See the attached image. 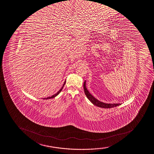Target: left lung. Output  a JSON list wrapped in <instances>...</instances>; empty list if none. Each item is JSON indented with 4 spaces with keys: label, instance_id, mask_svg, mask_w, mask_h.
<instances>
[{
    "label": "left lung",
    "instance_id": "8db88e82",
    "mask_svg": "<svg viewBox=\"0 0 154 154\" xmlns=\"http://www.w3.org/2000/svg\"><path fill=\"white\" fill-rule=\"evenodd\" d=\"M84 89L85 95L87 97L91 102L93 104L96 106H98L101 108H109L119 106L120 105H121V104H117H117L116 103V104L115 103H113V104L109 103L108 104V103H103L99 101L97 99H96L94 97V96L91 95V94H90V92H89L88 90H87L86 86V81H85L84 83Z\"/></svg>",
    "mask_w": 154,
    "mask_h": 154
}]
</instances>
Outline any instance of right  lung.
<instances>
[{
	"mask_svg": "<svg viewBox=\"0 0 154 154\" xmlns=\"http://www.w3.org/2000/svg\"><path fill=\"white\" fill-rule=\"evenodd\" d=\"M66 83V80L65 81V82H64V84H63V86H62V88H61V89H60V90H59L58 91V92H57V94H54V95H53V96H52L51 97H47V98H43V99H45V100H47V99H52V98H54V97H57V95H58V94H60V91H62V89H63V87H64V85H65V84Z\"/></svg>",
	"mask_w": 154,
	"mask_h": 154,
	"instance_id": "right-lung-1",
	"label": "right lung"
}]
</instances>
